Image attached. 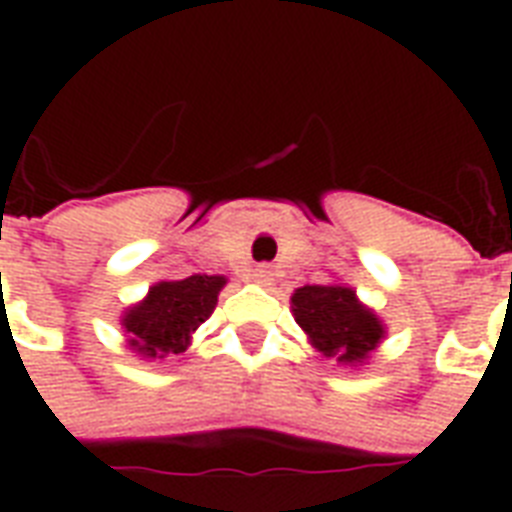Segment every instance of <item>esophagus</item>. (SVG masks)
Returning <instances> with one entry per match:
<instances>
[{
	"label": "esophagus",
	"mask_w": 512,
	"mask_h": 512,
	"mask_svg": "<svg viewBox=\"0 0 512 512\" xmlns=\"http://www.w3.org/2000/svg\"><path fill=\"white\" fill-rule=\"evenodd\" d=\"M252 277H255V282H260V285H271V277H274V274H271V268L268 266H257Z\"/></svg>",
	"instance_id": "esophagus-1"
}]
</instances>
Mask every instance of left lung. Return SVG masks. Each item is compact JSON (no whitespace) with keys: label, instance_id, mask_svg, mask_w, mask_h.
<instances>
[{"label":"left lung","instance_id":"left-lung-1","mask_svg":"<svg viewBox=\"0 0 512 512\" xmlns=\"http://www.w3.org/2000/svg\"><path fill=\"white\" fill-rule=\"evenodd\" d=\"M296 323L323 356L343 365H356L384 337V326L373 312L356 301L351 288L340 285H304L293 293Z\"/></svg>","mask_w":512,"mask_h":512}]
</instances>
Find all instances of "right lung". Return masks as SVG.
Listing matches in <instances>:
<instances>
[{"label": "right lung", "instance_id": "add662e5", "mask_svg": "<svg viewBox=\"0 0 512 512\" xmlns=\"http://www.w3.org/2000/svg\"><path fill=\"white\" fill-rule=\"evenodd\" d=\"M222 288L224 277L208 274L153 285L147 299L131 307L123 318L128 345L145 359L183 354L191 332H197L200 323L208 321Z\"/></svg>", "mask_w": 512, "mask_h": 512}]
</instances>
